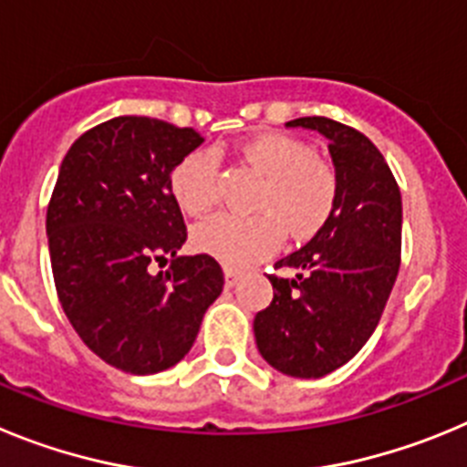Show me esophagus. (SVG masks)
Listing matches in <instances>:
<instances>
[{"instance_id":"esophagus-1","label":"esophagus","mask_w":467,"mask_h":467,"mask_svg":"<svg viewBox=\"0 0 467 467\" xmlns=\"http://www.w3.org/2000/svg\"><path fill=\"white\" fill-rule=\"evenodd\" d=\"M241 271L238 269H231V266H226L224 269V283H226V287H234V285L238 283V280H241Z\"/></svg>"}]
</instances>
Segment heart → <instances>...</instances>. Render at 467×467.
<instances>
[{
  "label": "heart",
  "mask_w": 467,
  "mask_h": 467,
  "mask_svg": "<svg viewBox=\"0 0 467 467\" xmlns=\"http://www.w3.org/2000/svg\"><path fill=\"white\" fill-rule=\"evenodd\" d=\"M245 163L266 175L254 201V214H217L193 231V247L229 266H250L271 257L290 229L311 238L332 217L339 177L329 161L313 154L311 144L285 133H262L241 147ZM177 205L203 217L220 203V163L210 151H192L171 172Z\"/></svg>",
  "instance_id": "b5f03b06"
}]
</instances>
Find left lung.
Segmentation results:
<instances>
[{"instance_id":"left-lung-1","label":"left lung","mask_w":467,"mask_h":467,"mask_svg":"<svg viewBox=\"0 0 467 467\" xmlns=\"http://www.w3.org/2000/svg\"><path fill=\"white\" fill-rule=\"evenodd\" d=\"M287 126L329 140L339 196L323 229L275 262L296 275H269L274 301L254 316V339L278 372L320 379L356 356L381 320L400 271L402 196L381 151L360 130L325 117Z\"/></svg>"}]
</instances>
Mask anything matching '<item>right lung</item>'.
<instances>
[{"label":"right lung","instance_id":"right-lung-1","mask_svg":"<svg viewBox=\"0 0 467 467\" xmlns=\"http://www.w3.org/2000/svg\"><path fill=\"white\" fill-rule=\"evenodd\" d=\"M203 138L150 117H117L69 147L47 210L57 299L95 356L128 374L177 365L224 287L210 254L187 241L171 172ZM151 261H171L151 275Z\"/></svg>","mask_w":467,"mask_h":467}]
</instances>
